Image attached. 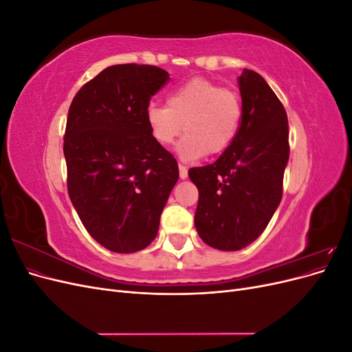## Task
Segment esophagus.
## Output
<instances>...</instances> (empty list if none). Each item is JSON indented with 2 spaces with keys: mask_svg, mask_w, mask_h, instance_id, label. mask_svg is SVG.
<instances>
[{
  "mask_svg": "<svg viewBox=\"0 0 352 352\" xmlns=\"http://www.w3.org/2000/svg\"><path fill=\"white\" fill-rule=\"evenodd\" d=\"M179 176H180V179H186L188 177V168L182 163H179Z\"/></svg>",
  "mask_w": 352,
  "mask_h": 352,
  "instance_id": "1",
  "label": "esophagus"
}]
</instances>
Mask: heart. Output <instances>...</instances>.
Masks as SVG:
<instances>
[{"instance_id":"1","label":"heart","mask_w":352,"mask_h":352,"mask_svg":"<svg viewBox=\"0 0 352 352\" xmlns=\"http://www.w3.org/2000/svg\"><path fill=\"white\" fill-rule=\"evenodd\" d=\"M145 120L154 141L172 145L185 131L179 145L182 157L194 160L225 153L235 141L242 120L239 95L219 83L194 78L168 94L167 104L151 102Z\"/></svg>"}]
</instances>
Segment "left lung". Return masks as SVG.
Listing matches in <instances>:
<instances>
[{
  "label": "left lung",
  "instance_id": "left-lung-1",
  "mask_svg": "<svg viewBox=\"0 0 352 352\" xmlns=\"http://www.w3.org/2000/svg\"><path fill=\"white\" fill-rule=\"evenodd\" d=\"M242 120L235 141L214 163L189 168L198 188L195 228L221 251L248 247L267 228L283 195L289 126L283 104L257 72L238 79Z\"/></svg>",
  "mask_w": 352,
  "mask_h": 352
}]
</instances>
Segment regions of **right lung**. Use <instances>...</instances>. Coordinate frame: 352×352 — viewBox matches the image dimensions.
<instances>
[{"label": "right lung", "mask_w": 352, "mask_h": 352, "mask_svg": "<svg viewBox=\"0 0 352 352\" xmlns=\"http://www.w3.org/2000/svg\"><path fill=\"white\" fill-rule=\"evenodd\" d=\"M168 73L150 65H116L87 82L70 104L63 151L67 190L89 235L113 252L146 248L177 182L176 158L145 120Z\"/></svg>", "instance_id": "add662e5"}]
</instances>
